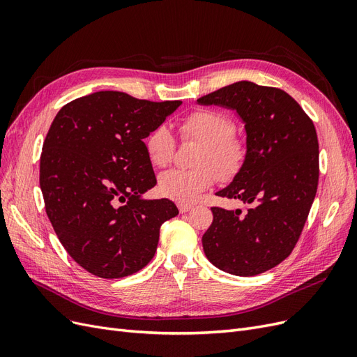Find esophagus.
I'll list each match as a JSON object with an SVG mask.
<instances>
[{"label": "esophagus", "mask_w": 357, "mask_h": 357, "mask_svg": "<svg viewBox=\"0 0 357 357\" xmlns=\"http://www.w3.org/2000/svg\"><path fill=\"white\" fill-rule=\"evenodd\" d=\"M178 209H179V212H181V213H187V212H190V211L192 209V204L179 203V204H178Z\"/></svg>", "instance_id": "34e87169"}]
</instances>
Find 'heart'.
I'll list each match as a JSON object with an SVG mask.
<instances>
[{
    "mask_svg": "<svg viewBox=\"0 0 357 357\" xmlns=\"http://www.w3.org/2000/svg\"><path fill=\"white\" fill-rule=\"evenodd\" d=\"M182 139L202 144L194 169H170L158 178V190L165 197L190 203L208 190L218 176L233 178L246 158V144L234 130L236 124L227 114L213 109L194 111L178 124ZM175 137L160 124L145 137L148 160L155 167L167 166L175 154Z\"/></svg>",
    "mask_w": 357,
    "mask_h": 357,
    "instance_id": "1",
    "label": "heart"
}]
</instances>
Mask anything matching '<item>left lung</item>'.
Returning <instances> with one entry per match:
<instances>
[{
	"mask_svg": "<svg viewBox=\"0 0 357 357\" xmlns=\"http://www.w3.org/2000/svg\"><path fill=\"white\" fill-rule=\"evenodd\" d=\"M234 109L246 130V158L216 195L246 211L212 208L203 250L220 270L257 275L291 255L316 197L319 142L313 121L286 91L237 82L197 99Z\"/></svg>",
	"mask_w": 357,
	"mask_h": 357,
	"instance_id": "obj_1",
	"label": "left lung"
}]
</instances>
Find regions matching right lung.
<instances>
[{
	"label": "right lung",
	"instance_id": "obj_1",
	"mask_svg": "<svg viewBox=\"0 0 357 357\" xmlns=\"http://www.w3.org/2000/svg\"><path fill=\"white\" fill-rule=\"evenodd\" d=\"M181 103L105 90L56 114L40 158L45 212L70 257L98 278L142 270L160 227L178 215L174 202L141 195L157 183L144 139Z\"/></svg>",
	"mask_w": 357,
	"mask_h": 357
}]
</instances>
